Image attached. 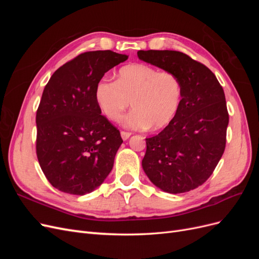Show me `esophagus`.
Segmentation results:
<instances>
[{
    "label": "esophagus",
    "mask_w": 259,
    "mask_h": 259,
    "mask_svg": "<svg viewBox=\"0 0 259 259\" xmlns=\"http://www.w3.org/2000/svg\"><path fill=\"white\" fill-rule=\"evenodd\" d=\"M131 133L128 132H121V137L123 140H127L130 137H131Z\"/></svg>",
    "instance_id": "1"
}]
</instances>
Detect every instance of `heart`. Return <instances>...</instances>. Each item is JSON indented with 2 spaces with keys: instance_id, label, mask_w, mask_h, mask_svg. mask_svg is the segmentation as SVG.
Returning <instances> with one entry per match:
<instances>
[{
  "instance_id": "b5f03b06",
  "label": "heart",
  "mask_w": 259,
  "mask_h": 259,
  "mask_svg": "<svg viewBox=\"0 0 259 259\" xmlns=\"http://www.w3.org/2000/svg\"><path fill=\"white\" fill-rule=\"evenodd\" d=\"M96 103L109 120L119 121L131 105L124 125L132 130H159L176 116L183 99V83L170 71L145 64L122 67L116 81L100 79L95 86Z\"/></svg>"
}]
</instances>
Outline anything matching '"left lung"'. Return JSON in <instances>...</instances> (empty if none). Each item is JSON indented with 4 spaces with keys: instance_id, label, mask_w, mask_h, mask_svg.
<instances>
[{
    "instance_id": "8db88e82",
    "label": "left lung",
    "mask_w": 259,
    "mask_h": 259,
    "mask_svg": "<svg viewBox=\"0 0 259 259\" xmlns=\"http://www.w3.org/2000/svg\"><path fill=\"white\" fill-rule=\"evenodd\" d=\"M138 58L174 72L183 83L176 116L156 136L146 138L142 165L150 182L167 193H183L204 184L226 147L225 93L210 70L176 51H139Z\"/></svg>"
}]
</instances>
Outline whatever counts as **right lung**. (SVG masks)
Returning <instances> with one entry per match:
<instances>
[{"instance_id": "add662e5", "label": "right lung", "mask_w": 259, "mask_h": 259, "mask_svg": "<svg viewBox=\"0 0 259 259\" xmlns=\"http://www.w3.org/2000/svg\"><path fill=\"white\" fill-rule=\"evenodd\" d=\"M128 56L112 51L83 53L54 72L36 111V155L59 191L84 195L113 167L120 132L101 115L95 86Z\"/></svg>"}]
</instances>
